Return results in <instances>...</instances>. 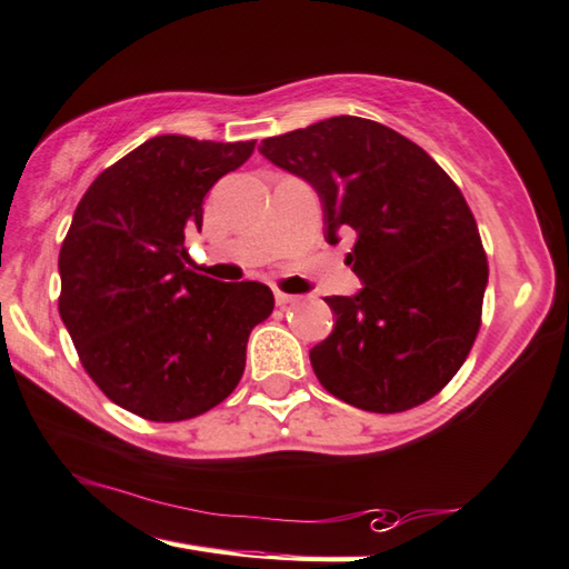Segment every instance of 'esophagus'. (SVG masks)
Instances as JSON below:
<instances>
[{"instance_id": "esophagus-1", "label": "esophagus", "mask_w": 569, "mask_h": 569, "mask_svg": "<svg viewBox=\"0 0 569 569\" xmlns=\"http://www.w3.org/2000/svg\"><path fill=\"white\" fill-rule=\"evenodd\" d=\"M276 303H278V306H291V303H298V296L283 293V291H276Z\"/></svg>"}]
</instances>
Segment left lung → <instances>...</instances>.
I'll return each mask as SVG.
<instances>
[{
    "mask_svg": "<svg viewBox=\"0 0 569 569\" xmlns=\"http://www.w3.org/2000/svg\"><path fill=\"white\" fill-rule=\"evenodd\" d=\"M261 153L318 191L328 243L356 231L346 263L363 291L326 298L336 326L311 350L320 386L368 412L438 396L478 338L488 286V256L458 183L418 143L360 117L263 139Z\"/></svg>",
    "mask_w": 569,
    "mask_h": 569,
    "instance_id": "obj_1",
    "label": "left lung"
}]
</instances>
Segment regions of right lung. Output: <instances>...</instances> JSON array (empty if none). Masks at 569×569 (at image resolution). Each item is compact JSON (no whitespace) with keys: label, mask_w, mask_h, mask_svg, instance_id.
Wrapping results in <instances>:
<instances>
[{"label":"right lung","mask_w":569,"mask_h":569,"mask_svg":"<svg viewBox=\"0 0 569 569\" xmlns=\"http://www.w3.org/2000/svg\"><path fill=\"white\" fill-rule=\"evenodd\" d=\"M253 149L179 133L143 141L89 186L61 243L59 316L81 366L143 420H189L229 398L253 326L273 313L268 286L186 268V226H201L203 196Z\"/></svg>","instance_id":"1"}]
</instances>
